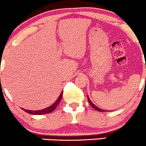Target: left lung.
I'll return each instance as SVG.
<instances>
[{"mask_svg":"<svg viewBox=\"0 0 146 146\" xmlns=\"http://www.w3.org/2000/svg\"><path fill=\"white\" fill-rule=\"evenodd\" d=\"M87 98H88V102H89V104H91V106H92V107H93V108L94 109V110H97V111H103V110H101L100 108H99V107H96V106L95 105V104H94L93 102H92V101L90 100V99H89V98H88V96H87Z\"/></svg>","mask_w":146,"mask_h":146,"instance_id":"8db88e82","label":"left lung"}]
</instances>
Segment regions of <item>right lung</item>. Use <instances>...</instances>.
Segmentation results:
<instances>
[{
	"mask_svg": "<svg viewBox=\"0 0 146 146\" xmlns=\"http://www.w3.org/2000/svg\"><path fill=\"white\" fill-rule=\"evenodd\" d=\"M62 93L63 92H62V93L60 94V96L58 97V99H57V101L54 102V104H52L50 107H47V108L44 109V110H36V111H32V110H24V109H22L23 110L26 111V112L29 113V114H36V115H40V114H48V113L52 112L53 110H55V108L57 107V106L58 105V104L60 103V102L61 99L62 97Z\"/></svg>",
	"mask_w": 146,
	"mask_h": 146,
	"instance_id": "obj_1",
	"label": "right lung"
}]
</instances>
